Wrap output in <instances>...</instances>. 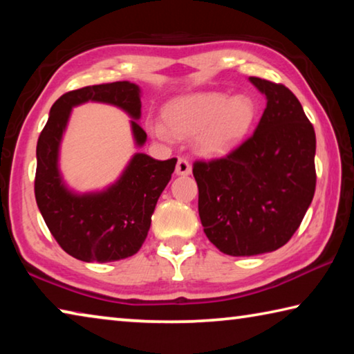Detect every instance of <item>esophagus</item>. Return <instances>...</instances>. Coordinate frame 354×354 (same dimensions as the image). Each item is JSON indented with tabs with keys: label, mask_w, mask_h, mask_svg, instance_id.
Wrapping results in <instances>:
<instances>
[{
	"label": "esophagus",
	"mask_w": 354,
	"mask_h": 354,
	"mask_svg": "<svg viewBox=\"0 0 354 354\" xmlns=\"http://www.w3.org/2000/svg\"><path fill=\"white\" fill-rule=\"evenodd\" d=\"M190 173H192V167L189 164V160L184 158H179L178 164H176V175L187 176V175H190Z\"/></svg>",
	"instance_id": "esophagus-1"
}]
</instances>
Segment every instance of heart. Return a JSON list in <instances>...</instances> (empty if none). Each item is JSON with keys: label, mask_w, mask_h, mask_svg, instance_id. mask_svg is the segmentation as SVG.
I'll list each match as a JSON object with an SVG mask.
<instances>
[{"label": "heart", "mask_w": 354, "mask_h": 354, "mask_svg": "<svg viewBox=\"0 0 354 354\" xmlns=\"http://www.w3.org/2000/svg\"><path fill=\"white\" fill-rule=\"evenodd\" d=\"M256 113L254 101L247 95L195 92L170 100L162 109L165 122L149 117L145 127L164 142L194 137V147L201 156L220 158L241 145Z\"/></svg>", "instance_id": "b5f03b06"}]
</instances>
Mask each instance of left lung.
Here are the masks:
<instances>
[{
    "mask_svg": "<svg viewBox=\"0 0 354 354\" xmlns=\"http://www.w3.org/2000/svg\"><path fill=\"white\" fill-rule=\"evenodd\" d=\"M248 80L267 100L254 134L223 159L194 164L205 234L230 256L283 247L315 192V133L301 104L283 84Z\"/></svg>",
    "mask_w": 354,
    "mask_h": 354,
    "instance_id": "left-lung-1",
    "label": "left lung"
}]
</instances>
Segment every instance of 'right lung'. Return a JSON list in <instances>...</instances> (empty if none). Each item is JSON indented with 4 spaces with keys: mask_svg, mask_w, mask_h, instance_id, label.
Wrapping results in <instances>:
<instances>
[{
    "mask_svg": "<svg viewBox=\"0 0 354 354\" xmlns=\"http://www.w3.org/2000/svg\"><path fill=\"white\" fill-rule=\"evenodd\" d=\"M88 101L127 112L133 118L129 123L136 147L145 145L137 84L118 81L62 95L53 104L37 142L35 201L65 253L84 262H112L136 254L145 242L156 203L171 179L176 159L156 160L145 153H134L117 181L103 190L81 194L70 189L59 169L61 143L73 107Z\"/></svg>",
    "mask_w": 354,
    "mask_h": 354,
    "instance_id": "right-lung-1",
    "label": "right lung"
}]
</instances>
